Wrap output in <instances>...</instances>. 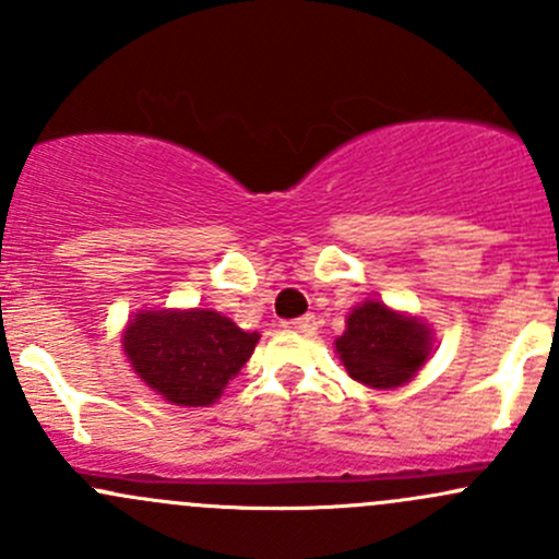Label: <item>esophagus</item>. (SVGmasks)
I'll return each instance as SVG.
<instances>
[{
	"label": "esophagus",
	"mask_w": 559,
	"mask_h": 559,
	"mask_svg": "<svg viewBox=\"0 0 559 559\" xmlns=\"http://www.w3.org/2000/svg\"><path fill=\"white\" fill-rule=\"evenodd\" d=\"M286 330H295V332H302V335H313L316 332V316H300V319H292V321H284Z\"/></svg>",
	"instance_id": "1"
}]
</instances>
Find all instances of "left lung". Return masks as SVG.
Segmentation results:
<instances>
[{"label":"left lung","mask_w":559,"mask_h":559,"mask_svg":"<svg viewBox=\"0 0 559 559\" xmlns=\"http://www.w3.org/2000/svg\"><path fill=\"white\" fill-rule=\"evenodd\" d=\"M335 352L354 381L370 389H394L414 379L432 352V332L421 319L365 300L346 319Z\"/></svg>","instance_id":"obj_1"}]
</instances>
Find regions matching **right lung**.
Masks as SVG:
<instances>
[{"mask_svg":"<svg viewBox=\"0 0 559 559\" xmlns=\"http://www.w3.org/2000/svg\"><path fill=\"white\" fill-rule=\"evenodd\" d=\"M132 370L156 394L186 408L211 405L251 359L259 332L207 308L140 311L121 335Z\"/></svg>","mask_w":559,"mask_h":559,"instance_id":"1","label":"right lung"}]
</instances>
